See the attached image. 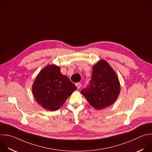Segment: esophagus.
I'll return each instance as SVG.
<instances>
[{
	"label": "esophagus",
	"mask_w": 152,
	"mask_h": 152,
	"mask_svg": "<svg viewBox=\"0 0 152 152\" xmlns=\"http://www.w3.org/2000/svg\"><path fill=\"white\" fill-rule=\"evenodd\" d=\"M76 86H77V89H80V88H81V83H79V82L76 83Z\"/></svg>",
	"instance_id": "1"
}]
</instances>
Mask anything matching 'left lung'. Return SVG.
<instances>
[{"instance_id":"8db88e82","label":"left lung","mask_w":152,"mask_h":152,"mask_svg":"<svg viewBox=\"0 0 152 152\" xmlns=\"http://www.w3.org/2000/svg\"><path fill=\"white\" fill-rule=\"evenodd\" d=\"M120 91V82L116 73L106 60H100L92 67L89 86L81 93L95 109L102 110L116 102Z\"/></svg>"}]
</instances>
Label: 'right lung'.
Returning <instances> with one entry per match:
<instances>
[{"mask_svg": "<svg viewBox=\"0 0 152 152\" xmlns=\"http://www.w3.org/2000/svg\"><path fill=\"white\" fill-rule=\"evenodd\" d=\"M77 89L69 77L61 74L56 64L45 67L37 75L32 85V93L36 102L43 109L58 110Z\"/></svg>", "mask_w": 152, "mask_h": 152, "instance_id": "obj_1", "label": "right lung"}]
</instances>
